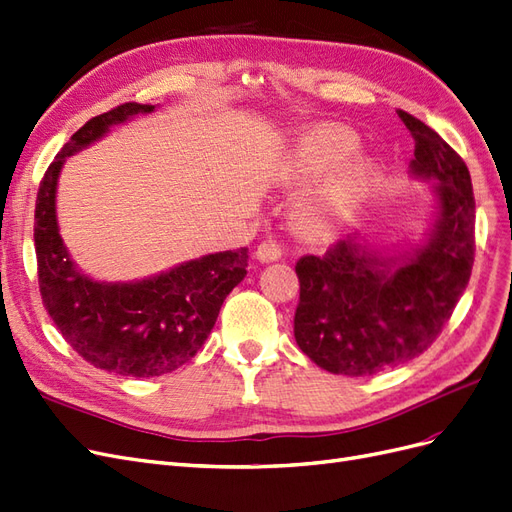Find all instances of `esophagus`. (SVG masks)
Masks as SVG:
<instances>
[{
  "mask_svg": "<svg viewBox=\"0 0 512 512\" xmlns=\"http://www.w3.org/2000/svg\"><path fill=\"white\" fill-rule=\"evenodd\" d=\"M256 258H258L260 262L279 260V258H281V245H279L275 239H264V241L258 245Z\"/></svg>",
  "mask_w": 512,
  "mask_h": 512,
  "instance_id": "esophagus-1",
  "label": "esophagus"
}]
</instances>
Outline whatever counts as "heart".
<instances>
[{"label": "heart", "mask_w": 512, "mask_h": 512, "mask_svg": "<svg viewBox=\"0 0 512 512\" xmlns=\"http://www.w3.org/2000/svg\"><path fill=\"white\" fill-rule=\"evenodd\" d=\"M358 148L360 137L337 125L309 129L292 142L279 171L281 182L303 186L331 171L298 203L296 224L307 237H326L341 228L373 186L377 165L370 158L346 161Z\"/></svg>", "instance_id": "b5f03b06"}]
</instances>
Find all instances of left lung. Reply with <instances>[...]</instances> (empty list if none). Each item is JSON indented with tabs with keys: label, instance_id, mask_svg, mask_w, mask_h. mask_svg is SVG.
<instances>
[{
	"label": "left lung",
	"instance_id": "left-lung-1",
	"mask_svg": "<svg viewBox=\"0 0 512 512\" xmlns=\"http://www.w3.org/2000/svg\"><path fill=\"white\" fill-rule=\"evenodd\" d=\"M398 118L415 139L411 169L436 180L440 216L424 248L404 258L366 252L356 237L296 262L294 339L328 373L366 377L413 360L438 339L474 262V195L462 156L426 122Z\"/></svg>",
	"mask_w": 512,
	"mask_h": 512
}]
</instances>
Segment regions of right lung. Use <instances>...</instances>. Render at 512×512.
Returning a JSON list of instances; mask_svg holds the SVG:
<instances>
[{
  "mask_svg": "<svg viewBox=\"0 0 512 512\" xmlns=\"http://www.w3.org/2000/svg\"><path fill=\"white\" fill-rule=\"evenodd\" d=\"M152 110L148 103H122L78 129L44 173L33 224L42 303L63 339L93 366L139 379L171 373L195 356L224 298L248 273V248L209 254L133 284L93 281L69 260L55 214L65 158L112 125Z\"/></svg>",
  "mask_w": 512,
  "mask_h": 512,
  "instance_id": "add662e5",
  "label": "right lung"
}]
</instances>
